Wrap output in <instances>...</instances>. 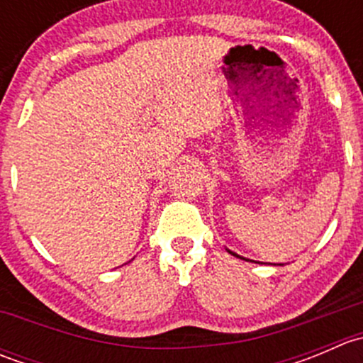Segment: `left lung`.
<instances>
[{"mask_svg":"<svg viewBox=\"0 0 363 363\" xmlns=\"http://www.w3.org/2000/svg\"><path fill=\"white\" fill-rule=\"evenodd\" d=\"M230 255H233V256H239V255H235V252H232V251H230ZM239 258H240V256H239ZM242 259H246V258H242Z\"/></svg>","mask_w":363,"mask_h":363,"instance_id":"obj_1","label":"left lung"}]
</instances>
